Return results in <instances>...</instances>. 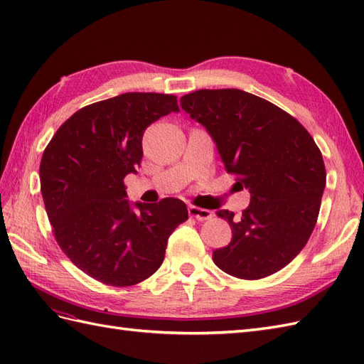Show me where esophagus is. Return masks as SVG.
Masks as SVG:
<instances>
[{
    "label": "esophagus",
    "mask_w": 364,
    "mask_h": 364,
    "mask_svg": "<svg viewBox=\"0 0 364 364\" xmlns=\"http://www.w3.org/2000/svg\"><path fill=\"white\" fill-rule=\"evenodd\" d=\"M189 215L197 218L198 221H206L213 217V212L209 209H203L198 206H189Z\"/></svg>",
    "instance_id": "esophagus-1"
}]
</instances>
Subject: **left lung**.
I'll list each match as a JSON object with an SVG mask.
<instances>
[{"instance_id":"left-lung-1","label":"left lung","mask_w":364,"mask_h":364,"mask_svg":"<svg viewBox=\"0 0 364 364\" xmlns=\"http://www.w3.org/2000/svg\"><path fill=\"white\" fill-rule=\"evenodd\" d=\"M181 107L215 141L226 172L250 192L243 215L218 210L232 240L212 254L223 272L259 279L300 254L318 218L326 169L318 146L287 112L240 89H201Z\"/></svg>"}]
</instances>
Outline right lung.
I'll list each match as a JSON object with an SVG mask.
<instances>
[{
  "label": "right lung",
  "instance_id": "obj_1",
  "mask_svg": "<svg viewBox=\"0 0 364 364\" xmlns=\"http://www.w3.org/2000/svg\"><path fill=\"white\" fill-rule=\"evenodd\" d=\"M171 112L175 95L129 92L81 107L44 149L41 193L58 246L82 272L115 287L158 271L172 232L188 220L178 198L126 200L124 176L143 158L144 130Z\"/></svg>",
  "mask_w": 364,
  "mask_h": 364
}]
</instances>
